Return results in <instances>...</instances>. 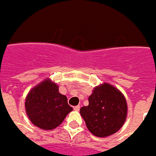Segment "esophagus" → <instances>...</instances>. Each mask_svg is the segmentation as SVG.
<instances>
[{"label": "esophagus", "instance_id": "obj_1", "mask_svg": "<svg viewBox=\"0 0 156 156\" xmlns=\"http://www.w3.org/2000/svg\"><path fill=\"white\" fill-rule=\"evenodd\" d=\"M74 109L75 111H79L80 110V106H75V108H74Z\"/></svg>", "mask_w": 156, "mask_h": 156}]
</instances>
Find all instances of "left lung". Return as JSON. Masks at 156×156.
Wrapping results in <instances>:
<instances>
[{"label": "left lung", "mask_w": 156, "mask_h": 156, "mask_svg": "<svg viewBox=\"0 0 156 156\" xmlns=\"http://www.w3.org/2000/svg\"><path fill=\"white\" fill-rule=\"evenodd\" d=\"M87 129L95 136L107 137L123 126L128 114V105L122 93L104 82L94 88L88 105L80 109Z\"/></svg>", "instance_id": "1"}]
</instances>
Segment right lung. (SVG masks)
I'll return each instance as SVG.
<instances>
[{"instance_id": "obj_1", "label": "right lung", "mask_w": 156, "mask_h": 156, "mask_svg": "<svg viewBox=\"0 0 156 156\" xmlns=\"http://www.w3.org/2000/svg\"><path fill=\"white\" fill-rule=\"evenodd\" d=\"M25 108L31 122L44 130L55 129L73 110L67 97L59 92L58 85L50 79L41 81L29 91Z\"/></svg>"}]
</instances>
